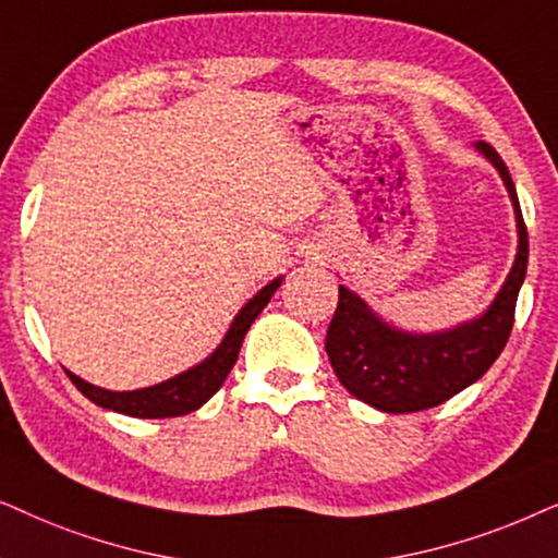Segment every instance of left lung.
<instances>
[{
    "instance_id": "left-lung-1",
    "label": "left lung",
    "mask_w": 558,
    "mask_h": 558,
    "mask_svg": "<svg viewBox=\"0 0 558 558\" xmlns=\"http://www.w3.org/2000/svg\"><path fill=\"white\" fill-rule=\"evenodd\" d=\"M500 173L518 225V255L485 314L447 331L413 333L375 314L347 286L326 331V354L339 383L356 400L383 413H415L447 403L493 367L508 344L515 301L529 267V232L515 185L493 145H474Z\"/></svg>"
}]
</instances>
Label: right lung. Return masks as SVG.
<instances>
[{
    "label": "right lung",
    "instance_id": "1",
    "mask_svg": "<svg viewBox=\"0 0 558 558\" xmlns=\"http://www.w3.org/2000/svg\"><path fill=\"white\" fill-rule=\"evenodd\" d=\"M280 283H283V278H275L263 291H257V295H252L240 314L234 316L221 344L204 362H198L196 367L185 369V373L170 377L166 383L153 385V388L117 392L96 388V385L81 380V377L69 373V369H65V375L71 377V383L92 403L124 415H135V418H175V415L196 411V408H202L225 385L229 369L234 367L236 356H240L244 333L250 331V326L259 316V311L270 303L272 293L278 291Z\"/></svg>",
    "mask_w": 558,
    "mask_h": 558
}]
</instances>
